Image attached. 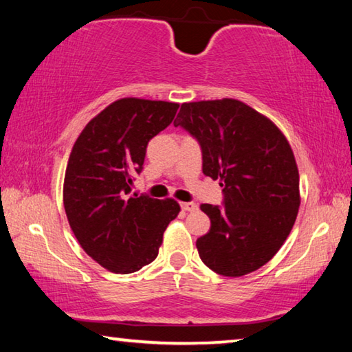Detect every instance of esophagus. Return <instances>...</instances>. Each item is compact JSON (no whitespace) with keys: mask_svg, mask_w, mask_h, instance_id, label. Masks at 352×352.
Instances as JSON below:
<instances>
[{"mask_svg":"<svg viewBox=\"0 0 352 352\" xmlns=\"http://www.w3.org/2000/svg\"><path fill=\"white\" fill-rule=\"evenodd\" d=\"M182 210L192 212V211H197L199 206L197 204H194V201H184V204H182Z\"/></svg>","mask_w":352,"mask_h":352,"instance_id":"1","label":"esophagus"}]
</instances>
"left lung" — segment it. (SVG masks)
Wrapping results in <instances>:
<instances>
[{
    "label": "left lung",
    "instance_id": "8db88e82",
    "mask_svg": "<svg viewBox=\"0 0 352 352\" xmlns=\"http://www.w3.org/2000/svg\"><path fill=\"white\" fill-rule=\"evenodd\" d=\"M174 126L199 141L204 174L223 188V208L200 206L211 220L195 243L200 259L223 276L261 269L287 239L301 201L287 138L269 118L228 98L182 104Z\"/></svg>",
    "mask_w": 352,
    "mask_h": 352
}]
</instances>
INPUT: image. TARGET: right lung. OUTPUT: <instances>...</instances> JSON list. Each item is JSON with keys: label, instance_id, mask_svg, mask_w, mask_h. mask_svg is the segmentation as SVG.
Masks as SVG:
<instances>
[{"label": "right lung", "instance_id": "obj_1", "mask_svg": "<svg viewBox=\"0 0 352 352\" xmlns=\"http://www.w3.org/2000/svg\"><path fill=\"white\" fill-rule=\"evenodd\" d=\"M178 104L122 98L94 116L73 146L63 206L77 242L113 273H133L158 256L163 233L180 212L174 199L130 194L146 147L174 121Z\"/></svg>", "mask_w": 352, "mask_h": 352}]
</instances>
